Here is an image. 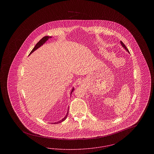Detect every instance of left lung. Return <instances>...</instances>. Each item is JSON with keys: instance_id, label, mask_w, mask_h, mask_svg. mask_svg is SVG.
Wrapping results in <instances>:
<instances>
[{"instance_id": "obj_1", "label": "left lung", "mask_w": 154, "mask_h": 154, "mask_svg": "<svg viewBox=\"0 0 154 154\" xmlns=\"http://www.w3.org/2000/svg\"><path fill=\"white\" fill-rule=\"evenodd\" d=\"M121 45H122V47H124V48L125 49V50H126V51H127V52H129V50H128V48H126V46H125V44H124V43H122V42H121Z\"/></svg>"}]
</instances>
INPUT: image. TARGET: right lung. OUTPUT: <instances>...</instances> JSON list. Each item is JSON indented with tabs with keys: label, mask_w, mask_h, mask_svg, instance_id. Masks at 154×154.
Here are the masks:
<instances>
[{
	"label": "right lung",
	"mask_w": 154,
	"mask_h": 154,
	"mask_svg": "<svg viewBox=\"0 0 154 154\" xmlns=\"http://www.w3.org/2000/svg\"><path fill=\"white\" fill-rule=\"evenodd\" d=\"M51 36H44L36 44V45L35 46V47L33 48V50L31 51L30 52V53L29 54V55L32 53V52H33L35 51V50H36L37 49H38L39 47H40L42 45H43V44L50 38H51ZM74 89V88H72V91H71V92H70V96L72 95V92H73ZM69 108V107H68ZM68 113H69V109H68V110H67V114H66V116H65V117L63 118V119H62L61 120H60V121H59L58 122H55V123H54V124H59V123H60V122H63V121H64L65 119H66L67 117V116H68Z\"/></svg>",
	"instance_id": "1"
}]
</instances>
